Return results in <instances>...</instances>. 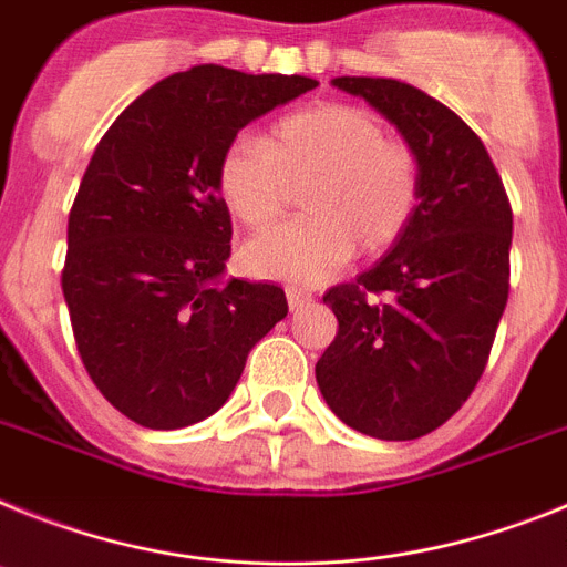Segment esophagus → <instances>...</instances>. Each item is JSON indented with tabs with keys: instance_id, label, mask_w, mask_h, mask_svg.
Wrapping results in <instances>:
<instances>
[{
	"instance_id": "obj_1",
	"label": "esophagus",
	"mask_w": 567,
	"mask_h": 567,
	"mask_svg": "<svg viewBox=\"0 0 567 567\" xmlns=\"http://www.w3.org/2000/svg\"><path fill=\"white\" fill-rule=\"evenodd\" d=\"M285 293H288V305H290V308H302V305H308L313 299L311 290L297 288V285H288V288H285Z\"/></svg>"
}]
</instances>
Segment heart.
Returning a JSON list of instances; mask_svg holds the SVG:
<instances>
[{
  "label": "heart",
  "mask_w": 567,
  "mask_h": 567,
  "mask_svg": "<svg viewBox=\"0 0 567 567\" xmlns=\"http://www.w3.org/2000/svg\"><path fill=\"white\" fill-rule=\"evenodd\" d=\"M216 185L248 230L274 228L293 190H305L308 219L254 239L245 265L256 277L313 285L337 274L353 248L373 256L400 243L420 210L422 162L368 107L322 102L274 122L265 142H230Z\"/></svg>",
  "instance_id": "heart-1"
}]
</instances>
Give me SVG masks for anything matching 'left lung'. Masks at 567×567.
Segmentation results:
<instances>
[{
    "label": "left lung",
    "mask_w": 567,
    "mask_h": 567,
    "mask_svg": "<svg viewBox=\"0 0 567 567\" xmlns=\"http://www.w3.org/2000/svg\"><path fill=\"white\" fill-rule=\"evenodd\" d=\"M333 85L371 102L416 147L422 199L400 243L322 297L339 328L317 382L353 431L420 440L465 405L488 365L508 305L514 214L488 151L451 107L396 79Z\"/></svg>",
    "instance_id": "obj_1"
}]
</instances>
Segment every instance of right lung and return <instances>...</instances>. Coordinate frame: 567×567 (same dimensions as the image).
I'll return each instance as SVG.
<instances>
[{
    "instance_id": "obj_1",
    "label": "right lung",
    "mask_w": 567,
    "mask_h": 567,
    "mask_svg": "<svg viewBox=\"0 0 567 567\" xmlns=\"http://www.w3.org/2000/svg\"><path fill=\"white\" fill-rule=\"evenodd\" d=\"M317 79L196 65L162 79L107 127L68 216L62 293L87 377L154 431L228 402L245 359L285 319L279 285L230 279L216 171L248 122Z\"/></svg>"
}]
</instances>
